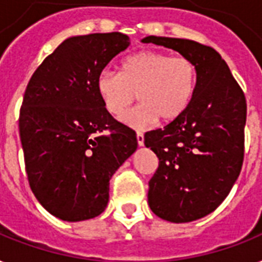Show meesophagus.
I'll return each mask as SVG.
<instances>
[{
    "label": "esophagus",
    "mask_w": 262,
    "mask_h": 262,
    "mask_svg": "<svg viewBox=\"0 0 262 262\" xmlns=\"http://www.w3.org/2000/svg\"><path fill=\"white\" fill-rule=\"evenodd\" d=\"M137 144H139L140 147L144 145V135L141 132H137Z\"/></svg>",
    "instance_id": "1"
}]
</instances>
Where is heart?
I'll list each match as a JSON object with an SVG mask.
<instances>
[{
  "instance_id": "b5f03b06",
  "label": "heart",
  "mask_w": 262,
  "mask_h": 262,
  "mask_svg": "<svg viewBox=\"0 0 262 262\" xmlns=\"http://www.w3.org/2000/svg\"><path fill=\"white\" fill-rule=\"evenodd\" d=\"M199 84V68L189 57H172L155 50L139 51L123 59L121 73L103 69L96 77V91L107 113L122 117L126 125L145 129L158 122L181 118L190 106Z\"/></svg>"
}]
</instances>
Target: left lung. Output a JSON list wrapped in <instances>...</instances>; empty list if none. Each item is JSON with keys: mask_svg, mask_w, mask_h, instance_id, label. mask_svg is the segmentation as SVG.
<instances>
[{"mask_svg": "<svg viewBox=\"0 0 262 262\" xmlns=\"http://www.w3.org/2000/svg\"><path fill=\"white\" fill-rule=\"evenodd\" d=\"M143 42L178 51L199 68V84L186 113L144 136L145 147L159 158L149 181V208L163 220L187 223L215 211L239 177L246 98L215 49L164 36H147Z\"/></svg>", "mask_w": 262, "mask_h": 262, "instance_id": "obj_1", "label": "left lung"}]
</instances>
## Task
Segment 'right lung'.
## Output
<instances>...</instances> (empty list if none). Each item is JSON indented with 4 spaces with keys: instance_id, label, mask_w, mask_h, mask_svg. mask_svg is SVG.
Returning a JSON list of instances; mask_svg holds the SVG:
<instances>
[{
    "instance_id": "1",
    "label": "right lung",
    "mask_w": 262,
    "mask_h": 262,
    "mask_svg": "<svg viewBox=\"0 0 262 262\" xmlns=\"http://www.w3.org/2000/svg\"><path fill=\"white\" fill-rule=\"evenodd\" d=\"M129 45L121 32L73 36L28 81L18 118L27 177L58 219L100 215L111 177L137 149L136 132L107 113L96 91L99 73Z\"/></svg>"
}]
</instances>
